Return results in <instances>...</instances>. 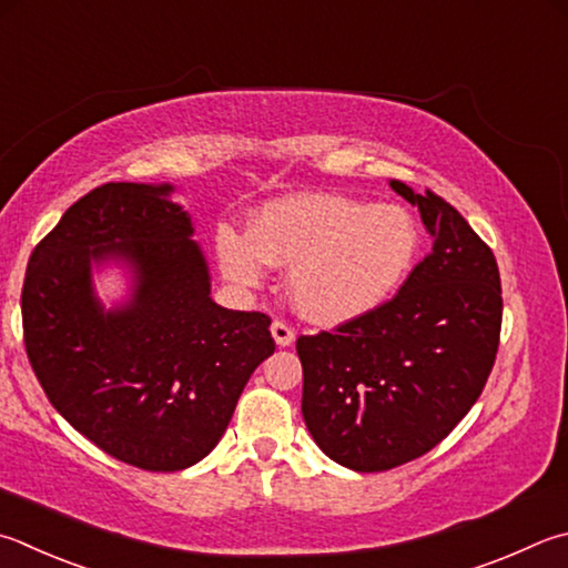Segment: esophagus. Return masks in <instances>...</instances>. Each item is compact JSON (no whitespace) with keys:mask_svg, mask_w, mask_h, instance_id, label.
<instances>
[{"mask_svg":"<svg viewBox=\"0 0 568 568\" xmlns=\"http://www.w3.org/2000/svg\"><path fill=\"white\" fill-rule=\"evenodd\" d=\"M271 333H273V337H275V343L281 345V347L293 345V339H295V329H293L291 325H287L285 320H273Z\"/></svg>","mask_w":568,"mask_h":568,"instance_id":"obj_1","label":"esophagus"}]
</instances>
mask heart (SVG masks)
<instances>
[{
    "instance_id": "b5f03b06",
    "label": "heart",
    "mask_w": 568,
    "mask_h": 568,
    "mask_svg": "<svg viewBox=\"0 0 568 568\" xmlns=\"http://www.w3.org/2000/svg\"><path fill=\"white\" fill-rule=\"evenodd\" d=\"M419 253V229L399 205H373L315 193L275 201L251 233L223 231L219 257L233 283L255 287L267 265L291 267L295 311L320 325H339L385 305Z\"/></svg>"
}]
</instances>
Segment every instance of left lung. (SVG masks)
Returning <instances> with one entry per match:
<instances>
[{"instance_id": "8db88e82", "label": "left lung", "mask_w": 568, "mask_h": 568, "mask_svg": "<svg viewBox=\"0 0 568 568\" xmlns=\"http://www.w3.org/2000/svg\"><path fill=\"white\" fill-rule=\"evenodd\" d=\"M417 205L432 251L385 305L301 335L303 417L355 471H387L437 447L479 399L501 333L497 257L455 205L392 181Z\"/></svg>"}]
</instances>
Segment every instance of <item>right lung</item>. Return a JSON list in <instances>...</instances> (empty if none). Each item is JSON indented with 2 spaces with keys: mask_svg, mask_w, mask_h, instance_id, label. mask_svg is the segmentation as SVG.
Masks as SVG:
<instances>
[{
  "mask_svg": "<svg viewBox=\"0 0 568 568\" xmlns=\"http://www.w3.org/2000/svg\"><path fill=\"white\" fill-rule=\"evenodd\" d=\"M171 185L104 183L69 205L32 251L22 287L29 365L71 427L146 471H179L219 445L271 317L211 301L209 267ZM138 267L131 306L104 314L90 261Z\"/></svg>",
  "mask_w": 568,
  "mask_h": 568,
  "instance_id": "1",
  "label": "right lung"
}]
</instances>
